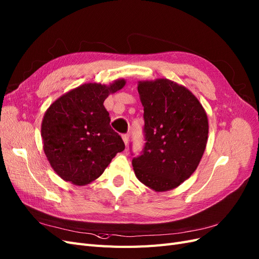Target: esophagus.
Instances as JSON below:
<instances>
[{"instance_id":"34e87169","label":"esophagus","mask_w":259,"mask_h":259,"mask_svg":"<svg viewBox=\"0 0 259 259\" xmlns=\"http://www.w3.org/2000/svg\"><path fill=\"white\" fill-rule=\"evenodd\" d=\"M121 138H122V141H123V143L127 145L128 144V142H129V135H122L121 136Z\"/></svg>"}]
</instances>
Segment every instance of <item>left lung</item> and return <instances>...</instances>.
Here are the masks:
<instances>
[{"label":"left lung","mask_w":259,"mask_h":259,"mask_svg":"<svg viewBox=\"0 0 259 259\" xmlns=\"http://www.w3.org/2000/svg\"><path fill=\"white\" fill-rule=\"evenodd\" d=\"M138 92L146 142L132 159L136 177L156 192L172 190L190 178L202 159L207 115L189 89L169 79L139 81Z\"/></svg>","instance_id":"1"}]
</instances>
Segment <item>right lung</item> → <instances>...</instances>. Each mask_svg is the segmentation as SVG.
I'll return each mask as SVG.
<instances>
[{
  "mask_svg": "<svg viewBox=\"0 0 259 259\" xmlns=\"http://www.w3.org/2000/svg\"><path fill=\"white\" fill-rule=\"evenodd\" d=\"M124 84V79L108 85L84 83L63 94L47 109L41 124L43 150L63 180L85 186L98 179L116 154L124 150L104 107L108 95Z\"/></svg>",
  "mask_w": 259,
  "mask_h": 259,
  "instance_id": "right-lung-1",
  "label": "right lung"
}]
</instances>
